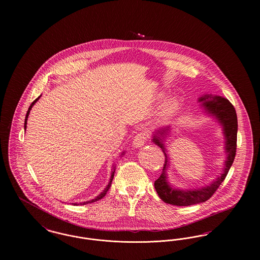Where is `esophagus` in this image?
Here are the masks:
<instances>
[{"instance_id":"34e87169","label":"esophagus","mask_w":260,"mask_h":260,"mask_svg":"<svg viewBox=\"0 0 260 260\" xmlns=\"http://www.w3.org/2000/svg\"><path fill=\"white\" fill-rule=\"evenodd\" d=\"M146 139H147V135L145 133H139L135 136L134 141H133V145L135 146V148L141 147V146L144 145Z\"/></svg>"}]
</instances>
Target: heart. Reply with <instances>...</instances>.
I'll list each match as a JSON object with an SVG mask.
<instances>
[{
  "label": "heart",
  "instance_id": "heart-1",
  "mask_svg": "<svg viewBox=\"0 0 260 260\" xmlns=\"http://www.w3.org/2000/svg\"><path fill=\"white\" fill-rule=\"evenodd\" d=\"M178 107V100L176 99H172L168 100L161 107V110L158 114V121L165 122L172 118L173 114L176 111Z\"/></svg>",
  "mask_w": 260,
  "mask_h": 260
}]
</instances>
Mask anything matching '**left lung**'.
<instances>
[{"mask_svg": "<svg viewBox=\"0 0 260 260\" xmlns=\"http://www.w3.org/2000/svg\"><path fill=\"white\" fill-rule=\"evenodd\" d=\"M198 101L201 102V105L204 107L205 112L209 116L213 117L222 126L226 160L224 161V168L220 176L215 178L209 185L192 189L175 188L168 180L167 172L170 168V158L166 149V145L164 143L166 137L169 136L171 132L170 126H166L156 131V133H154L152 136V141L156 145H158L164 152L165 165L162 168V173L160 177L155 181L154 186L159 197L165 203L173 206L187 207L204 203L209 200L222 183L235 159L238 121L234 106L228 99L213 94H204L199 98Z\"/></svg>", "mask_w": 260, "mask_h": 260, "instance_id": "obj_1", "label": "left lung"}]
</instances>
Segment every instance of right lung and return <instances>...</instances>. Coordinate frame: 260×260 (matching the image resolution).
<instances>
[{"instance_id":"right-lung-1","label":"right lung","mask_w":260,"mask_h":260,"mask_svg":"<svg viewBox=\"0 0 260 260\" xmlns=\"http://www.w3.org/2000/svg\"><path fill=\"white\" fill-rule=\"evenodd\" d=\"M41 98V95L37 99H35L32 103H31V105H30V107L28 108V111H27V113H26V117H25V122H24V129H26V126H27V120H28V116H29V113H30V110L32 109V107L34 106V104L37 102L38 100H39V99ZM124 152H123L122 153V155L121 156H123L124 155ZM114 173H115V166H113V172H112L111 173V176H110V180H109V183L107 184V186L105 187V189L100 193V194H99L94 199H92V200H89V201H87V202H83V203H74V206H79V205H86V204H89V203H93V202H95V201H99V200H100V199L103 198L105 195H106V193H107V191L109 190V188H110V186H111L112 184V180H113V177H114Z\"/></svg>"}]
</instances>
